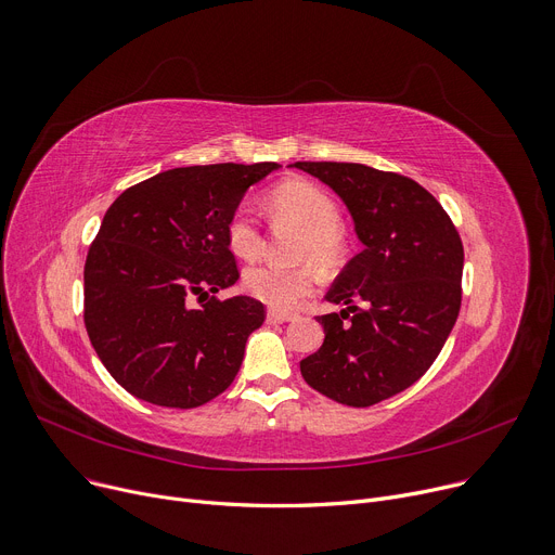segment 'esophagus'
<instances>
[{"label": "esophagus", "mask_w": 555, "mask_h": 555, "mask_svg": "<svg viewBox=\"0 0 555 555\" xmlns=\"http://www.w3.org/2000/svg\"><path fill=\"white\" fill-rule=\"evenodd\" d=\"M268 320H270V322H279V324H283V322H293V320H297V312H291V310H279V308H270V310H268Z\"/></svg>", "instance_id": "esophagus-1"}]
</instances>
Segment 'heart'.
<instances>
[{
  "label": "heart",
  "instance_id": "heart-1",
  "mask_svg": "<svg viewBox=\"0 0 555 555\" xmlns=\"http://www.w3.org/2000/svg\"><path fill=\"white\" fill-rule=\"evenodd\" d=\"M270 208L281 220L304 229L297 245V258H312L322 268H335L345 256L340 233V210L322 188L291 181L270 195ZM229 247L240 258H254L262 247L258 222L247 204H240L227 224ZM245 291L274 308H291L315 287V272L308 264L283 268L276 262H256L243 274Z\"/></svg>",
  "mask_w": 555,
  "mask_h": 555
}]
</instances>
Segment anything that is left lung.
<instances>
[{
  "instance_id": "1",
  "label": "left lung",
  "mask_w": 555,
  "mask_h": 555,
  "mask_svg": "<svg viewBox=\"0 0 555 555\" xmlns=\"http://www.w3.org/2000/svg\"><path fill=\"white\" fill-rule=\"evenodd\" d=\"M295 167L345 202L363 245L326 295L347 308L318 318L324 345L301 360V376L337 403L374 405L411 388L442 351L461 310V235L413 179L360 163Z\"/></svg>"
}]
</instances>
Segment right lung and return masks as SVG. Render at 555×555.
<instances>
[{
    "mask_svg": "<svg viewBox=\"0 0 555 555\" xmlns=\"http://www.w3.org/2000/svg\"><path fill=\"white\" fill-rule=\"evenodd\" d=\"M279 167H175L106 210L86 258L83 322L104 367L133 397L185 411L233 383L264 308L245 295H208L240 276L227 240L231 212Z\"/></svg>",
    "mask_w": 555,
    "mask_h": 555,
    "instance_id": "obj_1",
    "label": "right lung"
}]
</instances>
